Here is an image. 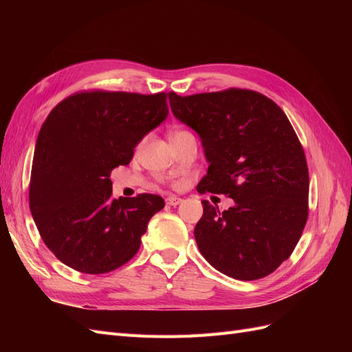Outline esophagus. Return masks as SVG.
Returning <instances> with one entry per match:
<instances>
[{"label": "esophagus", "instance_id": "obj_1", "mask_svg": "<svg viewBox=\"0 0 352 352\" xmlns=\"http://www.w3.org/2000/svg\"><path fill=\"white\" fill-rule=\"evenodd\" d=\"M180 202H182V198L175 197V195H172V197H167V198H166V204H167V206H172V207H175V206H179Z\"/></svg>", "mask_w": 352, "mask_h": 352}]
</instances>
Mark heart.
Wrapping results in <instances>:
<instances>
[{
    "label": "heart",
    "mask_w": 352,
    "mask_h": 352,
    "mask_svg": "<svg viewBox=\"0 0 352 352\" xmlns=\"http://www.w3.org/2000/svg\"><path fill=\"white\" fill-rule=\"evenodd\" d=\"M179 133H185V132L184 131H179V132H175L173 135H179Z\"/></svg>",
    "instance_id": "1"
}]
</instances>
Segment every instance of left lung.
<instances>
[{"label":"left lung","instance_id":"1","mask_svg":"<svg viewBox=\"0 0 352 352\" xmlns=\"http://www.w3.org/2000/svg\"><path fill=\"white\" fill-rule=\"evenodd\" d=\"M168 101L204 150L198 192L235 201L221 212L202 201L194 230L202 257L238 280L270 274L292 254L308 216V168L294 127L272 100L248 89L168 92Z\"/></svg>","mask_w":352,"mask_h":352}]
</instances>
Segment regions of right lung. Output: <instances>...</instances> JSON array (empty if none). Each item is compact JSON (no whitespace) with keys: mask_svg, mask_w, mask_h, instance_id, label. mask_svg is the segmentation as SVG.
<instances>
[{"mask_svg":"<svg viewBox=\"0 0 352 352\" xmlns=\"http://www.w3.org/2000/svg\"><path fill=\"white\" fill-rule=\"evenodd\" d=\"M166 97L82 92L56 105L42 124L29 206L42 241L69 267L88 274L119 269L164 207L153 194L114 199L110 173L129 164L136 145L167 119Z\"/></svg>","mask_w":352,"mask_h":352,"instance_id":"add662e5","label":"right lung"}]
</instances>
